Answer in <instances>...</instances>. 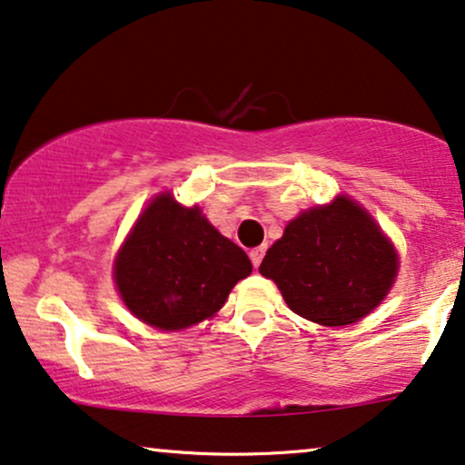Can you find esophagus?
Returning a JSON list of instances; mask_svg holds the SVG:
<instances>
[{"label": "esophagus", "mask_w": 465, "mask_h": 465, "mask_svg": "<svg viewBox=\"0 0 465 465\" xmlns=\"http://www.w3.org/2000/svg\"><path fill=\"white\" fill-rule=\"evenodd\" d=\"M249 255H251L252 265H255V268H259V263H262V259L265 255V246H257V249H252Z\"/></svg>", "instance_id": "esophagus-1"}]
</instances>
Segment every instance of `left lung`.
<instances>
[{
	"label": "left lung",
	"mask_w": 465,
	"mask_h": 465,
	"mask_svg": "<svg viewBox=\"0 0 465 465\" xmlns=\"http://www.w3.org/2000/svg\"><path fill=\"white\" fill-rule=\"evenodd\" d=\"M259 272L278 284L295 314L340 327L385 300L398 274V252L366 210L338 197L291 221Z\"/></svg>",
	"instance_id": "obj_1"
}]
</instances>
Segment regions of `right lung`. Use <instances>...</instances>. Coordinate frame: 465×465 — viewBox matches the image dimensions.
<instances>
[{
	"label": "right lung",
	"instance_id": "1",
	"mask_svg": "<svg viewBox=\"0 0 465 465\" xmlns=\"http://www.w3.org/2000/svg\"><path fill=\"white\" fill-rule=\"evenodd\" d=\"M251 270L246 252L221 236L200 208L163 193L148 203L119 251L114 281L135 317L174 331L213 317Z\"/></svg>",
	"mask_w": 465,
	"mask_h": 465
}]
</instances>
